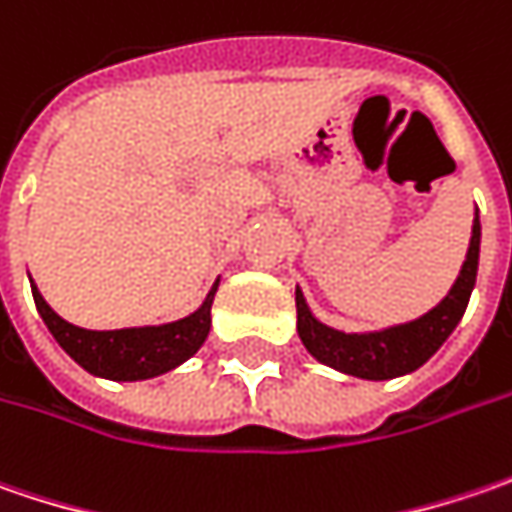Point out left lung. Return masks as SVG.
<instances>
[{
	"label": "left lung",
	"mask_w": 512,
	"mask_h": 512,
	"mask_svg": "<svg viewBox=\"0 0 512 512\" xmlns=\"http://www.w3.org/2000/svg\"><path fill=\"white\" fill-rule=\"evenodd\" d=\"M478 246H481V223H478L476 212L467 260L458 272L453 289L447 292V298L433 306L427 315H421L410 323L389 326L381 332H361V335L358 332H352V335L338 332V329L318 321L309 312L303 292L295 289L300 341L309 349L312 358H318L326 367L341 369L346 375H355V378L387 381V378L407 375L421 364H427L438 352V346L453 335V329L461 321V315L470 303V292L476 286Z\"/></svg>",
	"instance_id": "obj_1"
}]
</instances>
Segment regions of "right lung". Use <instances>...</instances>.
<instances>
[{"label":"right lung","mask_w":512,"mask_h":512,"mask_svg":"<svg viewBox=\"0 0 512 512\" xmlns=\"http://www.w3.org/2000/svg\"><path fill=\"white\" fill-rule=\"evenodd\" d=\"M34 303L45 326L51 329L56 344L62 346L79 367L91 375L111 378V381H145L154 375H163L168 369L180 367L203 346L212 329V300L217 283L206 295L203 306L191 312L189 318L163 326H134V329H82L74 323L62 321L54 309L31 286Z\"/></svg>","instance_id":"add662e5"}]
</instances>
